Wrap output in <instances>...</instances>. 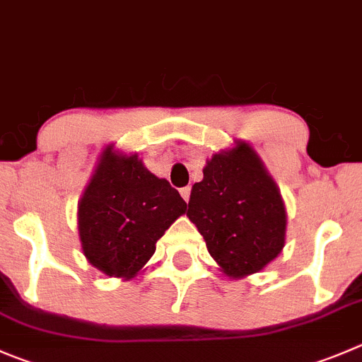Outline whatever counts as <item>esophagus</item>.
<instances>
[{
    "instance_id": "34e87169",
    "label": "esophagus",
    "mask_w": 362,
    "mask_h": 362,
    "mask_svg": "<svg viewBox=\"0 0 362 362\" xmlns=\"http://www.w3.org/2000/svg\"><path fill=\"white\" fill-rule=\"evenodd\" d=\"M179 192H181V197H183L185 199V201H190V192H192V188L190 187H185V188H181V190H179Z\"/></svg>"
}]
</instances>
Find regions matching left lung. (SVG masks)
Here are the masks:
<instances>
[{
  "label": "left lung",
  "mask_w": 362,
  "mask_h": 362,
  "mask_svg": "<svg viewBox=\"0 0 362 362\" xmlns=\"http://www.w3.org/2000/svg\"><path fill=\"white\" fill-rule=\"evenodd\" d=\"M192 187L188 218L229 277L256 274L281 254L286 209L257 154L240 142L215 154Z\"/></svg>",
  "instance_id": "8db88e82"
}]
</instances>
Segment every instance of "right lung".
Listing matches in <instances>:
<instances>
[{"mask_svg":"<svg viewBox=\"0 0 362 362\" xmlns=\"http://www.w3.org/2000/svg\"><path fill=\"white\" fill-rule=\"evenodd\" d=\"M187 202L167 179L151 174L136 156L105 151L78 204L87 259L110 277L132 279Z\"/></svg>","mask_w":362,"mask_h":362,"instance_id":"obj_1","label":"right lung"}]
</instances>
